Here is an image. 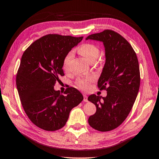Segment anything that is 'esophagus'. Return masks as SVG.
Masks as SVG:
<instances>
[{
	"mask_svg": "<svg viewBox=\"0 0 159 159\" xmlns=\"http://www.w3.org/2000/svg\"><path fill=\"white\" fill-rule=\"evenodd\" d=\"M83 97H84V102H88V100H87V95H85V94H84Z\"/></svg>",
	"mask_w": 159,
	"mask_h": 159,
	"instance_id": "1",
	"label": "esophagus"
}]
</instances>
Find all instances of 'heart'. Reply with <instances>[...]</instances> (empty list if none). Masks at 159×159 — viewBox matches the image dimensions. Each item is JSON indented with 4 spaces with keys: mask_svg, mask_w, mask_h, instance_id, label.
<instances>
[{
    "mask_svg": "<svg viewBox=\"0 0 159 159\" xmlns=\"http://www.w3.org/2000/svg\"><path fill=\"white\" fill-rule=\"evenodd\" d=\"M78 52H80V54H82L85 59H87L89 62L92 61H95L96 59L100 54V49L98 47L93 43H84L80 46L78 49ZM73 57V52H70L67 53V54L64 57L63 59V69L64 70H67L70 66V61L72 60ZM93 77H81L77 80L76 81V84L77 87L82 89H86L89 87L90 83L93 82Z\"/></svg>",
    "mask_w": 159,
    "mask_h": 159,
    "instance_id": "obj_1",
    "label": "heart"
}]
</instances>
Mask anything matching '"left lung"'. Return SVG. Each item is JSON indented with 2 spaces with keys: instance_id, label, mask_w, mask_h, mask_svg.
<instances>
[{
  "instance_id": "obj_1",
  "label": "left lung",
  "mask_w": 159,
  "mask_h": 159,
  "mask_svg": "<svg viewBox=\"0 0 159 159\" xmlns=\"http://www.w3.org/2000/svg\"><path fill=\"white\" fill-rule=\"evenodd\" d=\"M86 39L102 41L106 61L98 85L107 96L91 95L88 100L97 110L88 119L92 128L101 132L116 129L127 118L139 93L141 77L136 54L120 34L106 29Z\"/></svg>"
}]
</instances>
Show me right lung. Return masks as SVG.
<instances>
[{
  "mask_svg": "<svg viewBox=\"0 0 159 159\" xmlns=\"http://www.w3.org/2000/svg\"><path fill=\"white\" fill-rule=\"evenodd\" d=\"M83 36L50 34L25 50L16 74V86L22 107L30 120L39 128L54 131L63 128L73 107L83 100L74 87L64 94L54 86L64 76L63 59Z\"/></svg>",
  "mask_w": 159,
  "mask_h": 159,
  "instance_id": "1",
  "label": "right lung"
}]
</instances>
